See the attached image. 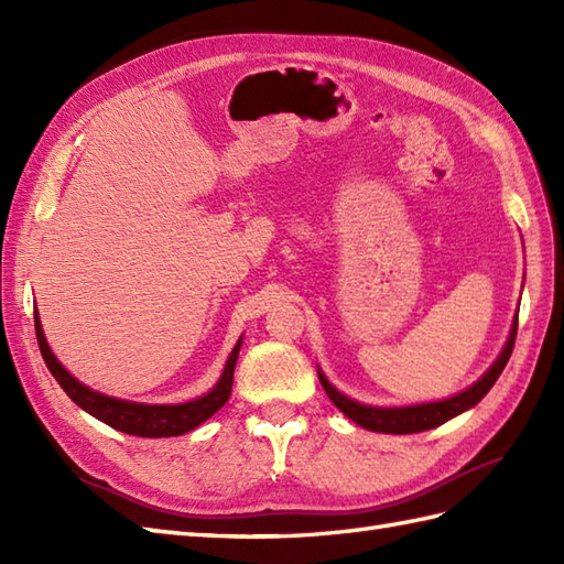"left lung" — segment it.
Wrapping results in <instances>:
<instances>
[{
  "instance_id": "obj_1",
  "label": "left lung",
  "mask_w": 564,
  "mask_h": 564,
  "mask_svg": "<svg viewBox=\"0 0 564 564\" xmlns=\"http://www.w3.org/2000/svg\"><path fill=\"white\" fill-rule=\"evenodd\" d=\"M517 329H519V315L511 322V332L507 337L505 349H501V354L497 356V361L487 368V373L477 382H473L467 390L453 394V398L438 400V402L406 404V406H373V404H364V402L346 398L344 392H339L332 386L327 376L322 373L319 368H317V376H319L322 388H325V392H327V398L358 426H364L368 431H378V434H419V431L436 429L441 424H446L448 419L473 410V406L480 402L489 390H492V386L501 376V370H505L509 356L513 351Z\"/></svg>"
}]
</instances>
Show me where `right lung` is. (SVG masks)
I'll return each mask as SVG.
<instances>
[{
	"label": "right lung",
	"instance_id": "right-lung-1",
	"mask_svg": "<svg viewBox=\"0 0 564 564\" xmlns=\"http://www.w3.org/2000/svg\"><path fill=\"white\" fill-rule=\"evenodd\" d=\"M33 319H35V337H39L43 361L47 370L53 373V378L59 382V388L67 392V398L77 406H82L84 412L97 416L99 422L109 424L116 431H123V434L142 436V438L182 436L186 431H194L196 426H200L206 419H210L215 412H218L227 400H230L235 364H237L239 349H242V337L237 339L235 349L230 351V356H227V364L223 368L218 382L213 386V390L182 404H145V402L118 400V398H111V394L97 392L84 386V382H79L63 364L57 361L55 354L51 351V346H47L39 310L33 313Z\"/></svg>",
	"mask_w": 564,
	"mask_h": 564
}]
</instances>
